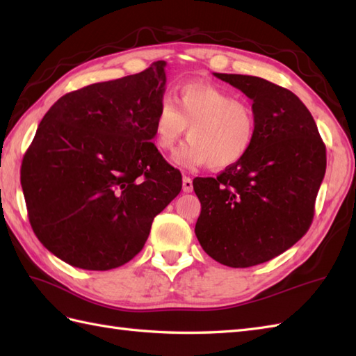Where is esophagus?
Here are the masks:
<instances>
[{"label": "esophagus", "instance_id": "obj_1", "mask_svg": "<svg viewBox=\"0 0 356 356\" xmlns=\"http://www.w3.org/2000/svg\"><path fill=\"white\" fill-rule=\"evenodd\" d=\"M182 188L185 193H191L193 191V180L190 177H184L182 179Z\"/></svg>", "mask_w": 356, "mask_h": 356}]
</instances>
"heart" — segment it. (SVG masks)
Masks as SVG:
<instances>
[{
    "instance_id": "b5f03b06",
    "label": "heart",
    "mask_w": 356,
    "mask_h": 356,
    "mask_svg": "<svg viewBox=\"0 0 356 356\" xmlns=\"http://www.w3.org/2000/svg\"><path fill=\"white\" fill-rule=\"evenodd\" d=\"M188 128L190 142L180 148L174 162L182 166L209 165L225 170L243 159L257 134L255 113L228 90L207 82H190L179 92L177 104L163 97L153 119L154 145L171 153Z\"/></svg>"
}]
</instances>
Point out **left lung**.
<instances>
[{"instance_id":"left-lung-1","label":"left lung","mask_w":356,"mask_h":356,"mask_svg":"<svg viewBox=\"0 0 356 356\" xmlns=\"http://www.w3.org/2000/svg\"><path fill=\"white\" fill-rule=\"evenodd\" d=\"M252 101L249 153L217 177H195V236L211 259L249 268L283 254L307 232L326 172V145L311 111L287 88L248 74L214 73Z\"/></svg>"}]
</instances>
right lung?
Instances as JSON below:
<instances>
[{
	"instance_id": "add662e5",
	"label": "right lung",
	"mask_w": 356,
	"mask_h": 356,
	"mask_svg": "<svg viewBox=\"0 0 356 356\" xmlns=\"http://www.w3.org/2000/svg\"><path fill=\"white\" fill-rule=\"evenodd\" d=\"M165 61L67 93L45 113L21 165L38 240L74 268L108 270L145 245L182 174L153 142Z\"/></svg>"
}]
</instances>
